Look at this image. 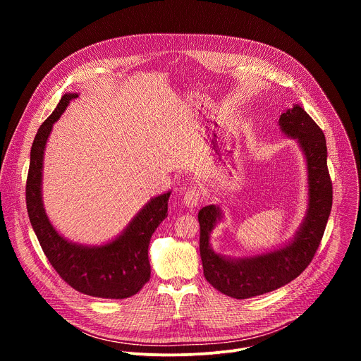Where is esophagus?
Here are the masks:
<instances>
[{"label": "esophagus", "instance_id": "esophagus-1", "mask_svg": "<svg viewBox=\"0 0 361 361\" xmlns=\"http://www.w3.org/2000/svg\"><path fill=\"white\" fill-rule=\"evenodd\" d=\"M200 195H201V191L198 187H191L188 188L185 192H184V197H183V202L187 209H195L198 202H200Z\"/></svg>", "mask_w": 361, "mask_h": 361}]
</instances>
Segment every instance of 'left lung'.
<instances>
[{"mask_svg":"<svg viewBox=\"0 0 361 361\" xmlns=\"http://www.w3.org/2000/svg\"><path fill=\"white\" fill-rule=\"evenodd\" d=\"M279 126L286 137L297 141L307 169V210L293 238L260 254L223 255L210 241L214 227L224 219L221 207L210 204L198 212L204 277L223 294L238 300L270 293L298 277L312 263L331 212L333 187L323 131L298 104L280 116Z\"/></svg>","mask_w":361,"mask_h":361,"instance_id":"left-lung-1","label":"left lung"}]
</instances>
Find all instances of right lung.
Returning a JSON list of instances; mask_svg holds the SVG:
<instances>
[{
    "label": "right lung",
    "instance_id": "add662e5",
    "mask_svg": "<svg viewBox=\"0 0 361 361\" xmlns=\"http://www.w3.org/2000/svg\"><path fill=\"white\" fill-rule=\"evenodd\" d=\"M77 97L78 92H66L37 131L25 188L28 217L48 262L66 283L87 295L121 300L137 294L149 280L148 245L152 233L167 217L171 191L149 198L126 228L107 243L80 244L60 234L49 221L42 201L44 152L53 126Z\"/></svg>",
    "mask_w": 361,
    "mask_h": 361
}]
</instances>
